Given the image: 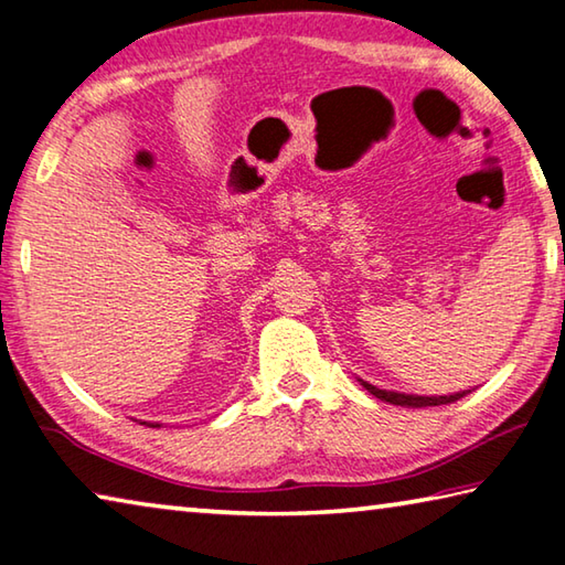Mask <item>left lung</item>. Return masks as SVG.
Listing matches in <instances>:
<instances>
[{
	"mask_svg": "<svg viewBox=\"0 0 565 565\" xmlns=\"http://www.w3.org/2000/svg\"><path fill=\"white\" fill-rule=\"evenodd\" d=\"M361 381V386L369 391V394H374L376 398L386 401V404H394V406H408V408H424V406H441V404H454V401L463 398L466 394H471V388L468 391H456V394H448V396H418V394H401V391H386V388H379L374 384H369V381Z\"/></svg>",
	"mask_w": 565,
	"mask_h": 565,
	"instance_id": "obj_1",
	"label": "left lung"
}]
</instances>
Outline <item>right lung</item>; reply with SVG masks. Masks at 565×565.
Segmentation results:
<instances>
[{"label":"right lung","mask_w":565,"mask_h":565,"mask_svg":"<svg viewBox=\"0 0 565 565\" xmlns=\"http://www.w3.org/2000/svg\"><path fill=\"white\" fill-rule=\"evenodd\" d=\"M141 424H147L149 428H159L161 426V424H149V420H141Z\"/></svg>","instance_id":"add662e5"}]
</instances>
